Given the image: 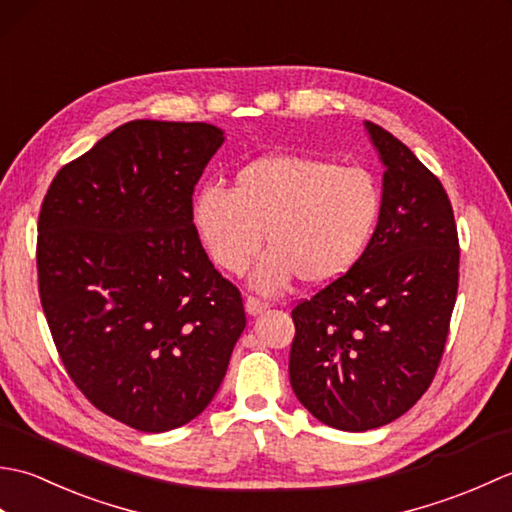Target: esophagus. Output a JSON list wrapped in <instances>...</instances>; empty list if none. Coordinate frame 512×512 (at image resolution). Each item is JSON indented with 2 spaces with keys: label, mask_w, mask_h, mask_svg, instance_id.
Segmentation results:
<instances>
[{
  "label": "esophagus",
  "mask_w": 512,
  "mask_h": 512,
  "mask_svg": "<svg viewBox=\"0 0 512 512\" xmlns=\"http://www.w3.org/2000/svg\"><path fill=\"white\" fill-rule=\"evenodd\" d=\"M244 308H246V312L250 314V317H257V314H262V312H266L270 308V303H266L262 299H255V297H248L246 303H244Z\"/></svg>",
  "instance_id": "34e87169"
}]
</instances>
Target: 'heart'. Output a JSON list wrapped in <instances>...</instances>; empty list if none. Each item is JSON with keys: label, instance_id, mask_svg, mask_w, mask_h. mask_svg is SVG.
I'll use <instances>...</instances> for the list:
<instances>
[{"label": "heart", "instance_id": "heart-1", "mask_svg": "<svg viewBox=\"0 0 512 512\" xmlns=\"http://www.w3.org/2000/svg\"><path fill=\"white\" fill-rule=\"evenodd\" d=\"M383 211L372 173L301 154H268L239 167L231 191L206 184L191 202V226L211 262L244 275L264 244L253 286L279 292L341 279L358 264Z\"/></svg>", "mask_w": 512, "mask_h": 512}]
</instances>
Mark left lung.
Masks as SVG:
<instances>
[{
  "mask_svg": "<svg viewBox=\"0 0 512 512\" xmlns=\"http://www.w3.org/2000/svg\"><path fill=\"white\" fill-rule=\"evenodd\" d=\"M383 162V211L358 264L292 310L290 385L314 418L378 429L431 385L458 295V228L447 191L416 154L365 121Z\"/></svg>",
  "mask_w": 512,
  "mask_h": 512,
  "instance_id": "1",
  "label": "left lung"
}]
</instances>
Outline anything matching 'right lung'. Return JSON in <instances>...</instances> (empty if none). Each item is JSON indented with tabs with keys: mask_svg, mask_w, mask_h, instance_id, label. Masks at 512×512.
Wrapping results in <instances>:
<instances>
[{
	"mask_svg": "<svg viewBox=\"0 0 512 512\" xmlns=\"http://www.w3.org/2000/svg\"><path fill=\"white\" fill-rule=\"evenodd\" d=\"M224 143L209 123L132 121L52 180L39 295L54 345L96 409L147 433L198 418L246 328L204 253L191 198Z\"/></svg>",
	"mask_w": 512,
	"mask_h": 512,
	"instance_id": "right-lung-1",
	"label": "right lung"
}]
</instances>
